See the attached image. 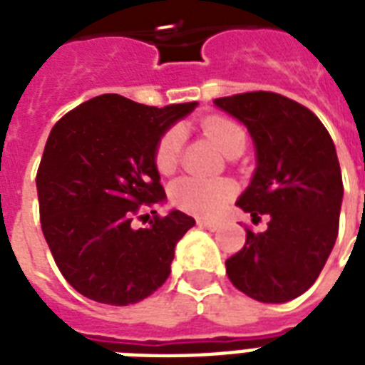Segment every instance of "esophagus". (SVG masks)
I'll return each instance as SVG.
<instances>
[{
  "label": "esophagus",
  "mask_w": 365,
  "mask_h": 365,
  "mask_svg": "<svg viewBox=\"0 0 365 365\" xmlns=\"http://www.w3.org/2000/svg\"><path fill=\"white\" fill-rule=\"evenodd\" d=\"M197 223H199V227L210 229V231H216V229H220V225H222L220 222H212V220H199Z\"/></svg>",
  "instance_id": "1"
}]
</instances>
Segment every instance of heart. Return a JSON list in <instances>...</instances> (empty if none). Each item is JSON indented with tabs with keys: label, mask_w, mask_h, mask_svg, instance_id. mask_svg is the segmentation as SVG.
Returning a JSON list of instances; mask_svg holds the SVG:
<instances>
[{
	"label": "heart",
	"mask_w": 365,
	"mask_h": 365,
	"mask_svg": "<svg viewBox=\"0 0 365 365\" xmlns=\"http://www.w3.org/2000/svg\"><path fill=\"white\" fill-rule=\"evenodd\" d=\"M206 134L217 143L223 153H227L235 143L246 142L242 126L227 117H210L205 121ZM182 151V130H166L155 148V166L160 174H170L178 166ZM235 193L233 183L220 178L183 176L172 183L170 200L180 210L193 216L210 217L223 210Z\"/></svg>",
	"instance_id": "obj_1"
}]
</instances>
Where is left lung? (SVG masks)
Instances as JSON below:
<instances>
[{
  "label": "left lung",
  "mask_w": 365,
  "mask_h": 365,
  "mask_svg": "<svg viewBox=\"0 0 365 365\" xmlns=\"http://www.w3.org/2000/svg\"><path fill=\"white\" fill-rule=\"evenodd\" d=\"M214 104L248 126L255 166L237 200L267 231L246 229L242 250L225 261L229 280L261 303H286L311 288L339 231L343 180L334 140L309 108L282 94L244 93Z\"/></svg>",
  "instance_id": "obj_1"
}]
</instances>
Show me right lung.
Returning a JSON list of instances; mask_svg holds the SVG:
<instances>
[{"mask_svg": "<svg viewBox=\"0 0 365 365\" xmlns=\"http://www.w3.org/2000/svg\"><path fill=\"white\" fill-rule=\"evenodd\" d=\"M195 106L102 94L53 126L36 178L41 229L62 277L88 299L138 303L170 274L174 248L195 220L157 214L166 195L153 157L166 128ZM134 219L150 225L136 230Z\"/></svg>", "mask_w": 365, "mask_h": 365, "instance_id": "1", "label": "right lung"}]
</instances>
